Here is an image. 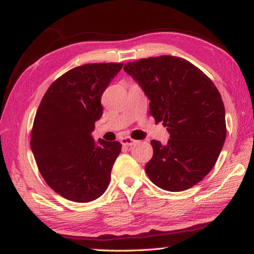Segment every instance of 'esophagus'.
<instances>
[{
	"label": "esophagus",
	"instance_id": "esophagus-1",
	"mask_svg": "<svg viewBox=\"0 0 254 254\" xmlns=\"http://www.w3.org/2000/svg\"><path fill=\"white\" fill-rule=\"evenodd\" d=\"M121 143H122L123 145H127V147H131V145L136 143V141L131 139V137L126 136V137H122V139H121Z\"/></svg>",
	"mask_w": 254,
	"mask_h": 254
}]
</instances>
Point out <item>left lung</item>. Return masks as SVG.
Segmentation results:
<instances>
[{"mask_svg":"<svg viewBox=\"0 0 254 254\" xmlns=\"http://www.w3.org/2000/svg\"><path fill=\"white\" fill-rule=\"evenodd\" d=\"M124 71L141 86L150 114L170 134L165 145L151 141L153 156L144 168L150 180L169 191L195 186L213 169L225 142V109L216 86L175 56L127 63Z\"/></svg>","mask_w":254,"mask_h":254,"instance_id":"left-lung-1","label":"left lung"}]
</instances>
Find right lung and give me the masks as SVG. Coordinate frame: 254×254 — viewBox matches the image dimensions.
Segmentation results:
<instances>
[{
    "label": "right lung",
    "instance_id": "1",
    "mask_svg": "<svg viewBox=\"0 0 254 254\" xmlns=\"http://www.w3.org/2000/svg\"><path fill=\"white\" fill-rule=\"evenodd\" d=\"M123 64H87L50 85L38 107L31 131L32 153L48 186L76 203L104 194L121 152L118 141H94L101 119V98Z\"/></svg>",
    "mask_w": 254,
    "mask_h": 254
}]
</instances>
